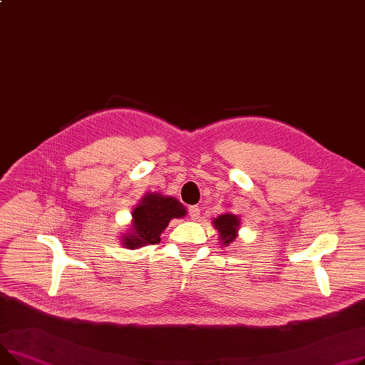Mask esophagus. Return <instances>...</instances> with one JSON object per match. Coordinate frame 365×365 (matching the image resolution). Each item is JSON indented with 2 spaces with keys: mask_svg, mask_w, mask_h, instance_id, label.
Masks as SVG:
<instances>
[{
  "mask_svg": "<svg viewBox=\"0 0 365 365\" xmlns=\"http://www.w3.org/2000/svg\"><path fill=\"white\" fill-rule=\"evenodd\" d=\"M200 213H201V208L198 205H190L189 207V216L192 220L200 219Z\"/></svg>",
  "mask_w": 365,
  "mask_h": 365,
  "instance_id": "34e87169",
  "label": "esophagus"
}]
</instances>
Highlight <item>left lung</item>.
I'll list each match as a JSON object with an SVG mask.
<instances>
[{"instance_id": "1", "label": "left lung", "mask_w": 365, "mask_h": 365, "mask_svg": "<svg viewBox=\"0 0 365 365\" xmlns=\"http://www.w3.org/2000/svg\"><path fill=\"white\" fill-rule=\"evenodd\" d=\"M213 223H215V227L217 229V232L225 245L235 240L238 225H240L238 217L235 215H222L217 219H215Z\"/></svg>"}]
</instances>
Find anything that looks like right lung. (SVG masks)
Instances as JSON below:
<instances>
[{
    "label": "right lung",
    "mask_w": 365,
    "mask_h": 365,
    "mask_svg": "<svg viewBox=\"0 0 365 365\" xmlns=\"http://www.w3.org/2000/svg\"><path fill=\"white\" fill-rule=\"evenodd\" d=\"M186 210L180 201L160 194H148L133 212V232L124 237L127 248H139L146 244H158L160 235L168 222L183 217Z\"/></svg>",
    "instance_id": "right-lung-1"
}]
</instances>
